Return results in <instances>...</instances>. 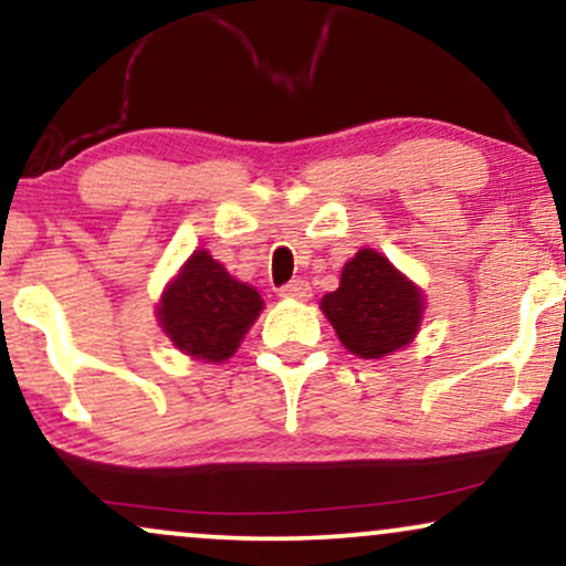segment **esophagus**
Wrapping results in <instances>:
<instances>
[{"instance_id":"1","label":"esophagus","mask_w":566,"mask_h":566,"mask_svg":"<svg viewBox=\"0 0 566 566\" xmlns=\"http://www.w3.org/2000/svg\"><path fill=\"white\" fill-rule=\"evenodd\" d=\"M279 295L287 297V301H308L311 284L305 282V279H292L284 287H279Z\"/></svg>"}]
</instances>
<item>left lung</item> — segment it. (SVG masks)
I'll list each match as a JSON object with an SVG mask.
<instances>
[{"mask_svg":"<svg viewBox=\"0 0 566 566\" xmlns=\"http://www.w3.org/2000/svg\"><path fill=\"white\" fill-rule=\"evenodd\" d=\"M322 311L350 354L380 359L418 333L423 297L380 252L359 250L340 287L322 297Z\"/></svg>","mask_w":566,"mask_h":566,"instance_id":"left-lung-1","label":"left lung"}]
</instances>
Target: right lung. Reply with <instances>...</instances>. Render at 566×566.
I'll return each mask as SVG.
<instances>
[{
    "instance_id": "obj_1",
    "label": "right lung",
    "mask_w": 566,
    "mask_h": 566,
    "mask_svg": "<svg viewBox=\"0 0 566 566\" xmlns=\"http://www.w3.org/2000/svg\"><path fill=\"white\" fill-rule=\"evenodd\" d=\"M261 308L255 290L229 276L212 255L193 252L161 297L159 322L188 356L223 361L239 348Z\"/></svg>"
}]
</instances>
